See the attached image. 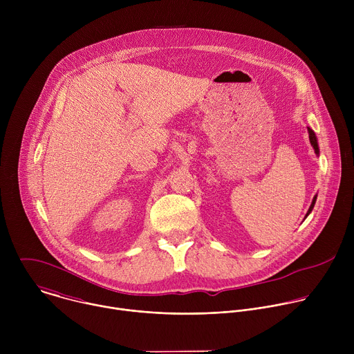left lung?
Wrapping results in <instances>:
<instances>
[{
    "mask_svg": "<svg viewBox=\"0 0 354 354\" xmlns=\"http://www.w3.org/2000/svg\"><path fill=\"white\" fill-rule=\"evenodd\" d=\"M308 134H310V142H311V145L314 147V149H315V154L317 156H319V147H318V140H317V136H315V133H314V130L313 129H310L308 127ZM315 201H317V194L314 196V198H313V203H311V206H310V209H308V212H307V216L313 212V209H314V206H315ZM306 216V217H307Z\"/></svg>",
    "mask_w": 354,
    "mask_h": 354,
    "instance_id": "left-lung-1",
    "label": "left lung"
}]
</instances>
